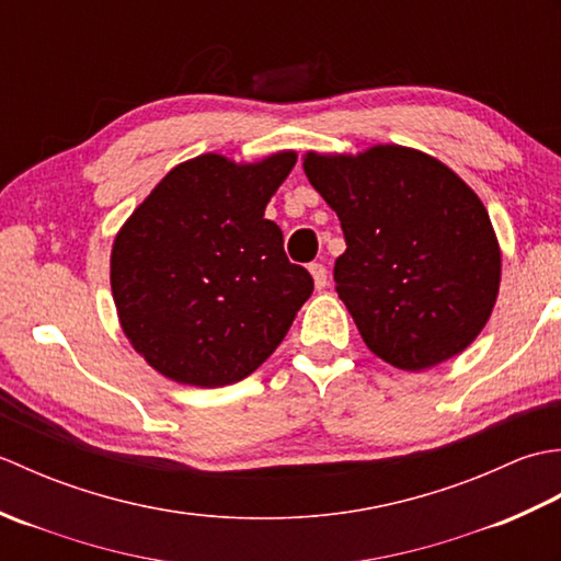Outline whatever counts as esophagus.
Listing matches in <instances>:
<instances>
[{
    "label": "esophagus",
    "instance_id": "34e87169",
    "mask_svg": "<svg viewBox=\"0 0 561 561\" xmlns=\"http://www.w3.org/2000/svg\"><path fill=\"white\" fill-rule=\"evenodd\" d=\"M308 272H311L316 289H325L328 287V270L320 265V262H313V265H308Z\"/></svg>",
    "mask_w": 561,
    "mask_h": 561
}]
</instances>
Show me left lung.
<instances>
[{"instance_id":"left-lung-1","label":"left lung","mask_w":561,"mask_h":561,"mask_svg":"<svg viewBox=\"0 0 561 561\" xmlns=\"http://www.w3.org/2000/svg\"><path fill=\"white\" fill-rule=\"evenodd\" d=\"M304 171L342 224L340 299L366 347L402 371L465 352L502 284L490 211L436 157L400 145L304 153Z\"/></svg>"}]
</instances>
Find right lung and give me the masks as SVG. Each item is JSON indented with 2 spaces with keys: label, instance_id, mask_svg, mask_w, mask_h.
<instances>
[{
  "label": "right lung",
  "instance_id": "right-lung-1",
  "mask_svg": "<svg viewBox=\"0 0 561 561\" xmlns=\"http://www.w3.org/2000/svg\"><path fill=\"white\" fill-rule=\"evenodd\" d=\"M296 151L250 163L199 153L178 163L115 233L111 289L133 350L183 386L221 388L279 347L313 291L265 207Z\"/></svg>",
  "mask_w": 561,
  "mask_h": 561
}]
</instances>
